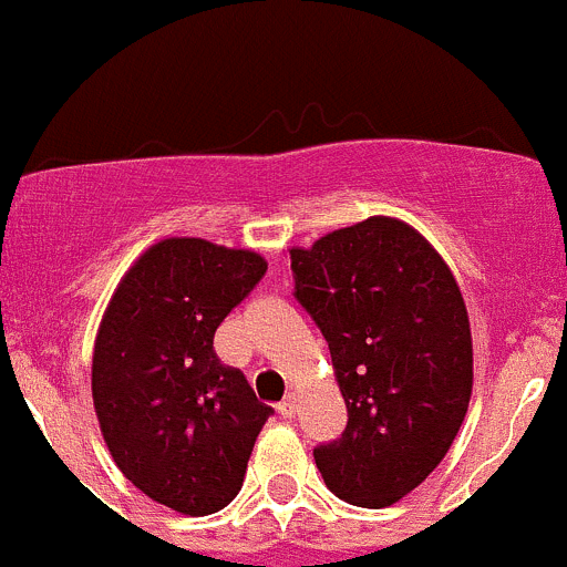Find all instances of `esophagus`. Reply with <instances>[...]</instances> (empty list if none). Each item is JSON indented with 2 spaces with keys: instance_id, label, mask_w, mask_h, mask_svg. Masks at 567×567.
I'll use <instances>...</instances> for the list:
<instances>
[{
  "instance_id": "obj_1",
  "label": "esophagus",
  "mask_w": 567,
  "mask_h": 567,
  "mask_svg": "<svg viewBox=\"0 0 567 567\" xmlns=\"http://www.w3.org/2000/svg\"><path fill=\"white\" fill-rule=\"evenodd\" d=\"M278 413H281L284 419H291L297 413V396L295 394H289V396H284L281 402H278Z\"/></svg>"
}]
</instances>
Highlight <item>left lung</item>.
<instances>
[{
  "label": "left lung",
  "mask_w": 567,
  "mask_h": 567,
  "mask_svg": "<svg viewBox=\"0 0 567 567\" xmlns=\"http://www.w3.org/2000/svg\"><path fill=\"white\" fill-rule=\"evenodd\" d=\"M289 259L347 402L344 433L313 461L339 498L389 507L433 474L466 419L474 352L461 286L396 217L330 231Z\"/></svg>",
  "instance_id": "obj_1"
}]
</instances>
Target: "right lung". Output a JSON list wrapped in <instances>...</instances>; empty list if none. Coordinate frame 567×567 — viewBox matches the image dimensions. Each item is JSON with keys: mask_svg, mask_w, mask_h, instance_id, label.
Returning a JSON list of instances; mask_svg holds the SVG:
<instances>
[{"mask_svg": "<svg viewBox=\"0 0 567 567\" xmlns=\"http://www.w3.org/2000/svg\"><path fill=\"white\" fill-rule=\"evenodd\" d=\"M267 261L198 237L151 245L117 284L93 347V408L112 461L182 515H212L243 487L272 408L215 352V330Z\"/></svg>", "mask_w": 567, "mask_h": 567, "instance_id": "1", "label": "right lung"}]
</instances>
